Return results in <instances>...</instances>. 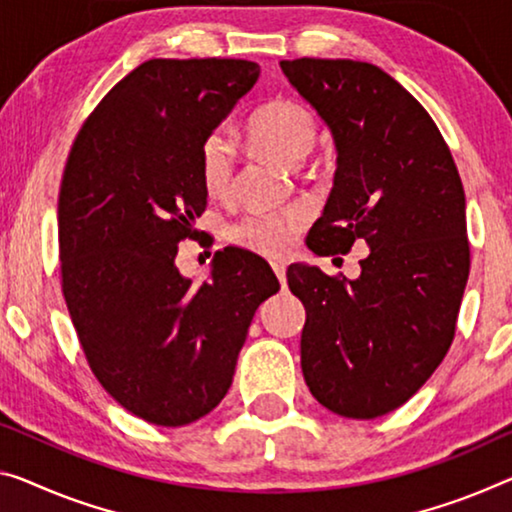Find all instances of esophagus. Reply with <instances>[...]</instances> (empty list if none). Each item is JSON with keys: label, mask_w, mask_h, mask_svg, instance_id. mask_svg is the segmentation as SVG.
Here are the masks:
<instances>
[{"label": "esophagus", "mask_w": 512, "mask_h": 512, "mask_svg": "<svg viewBox=\"0 0 512 512\" xmlns=\"http://www.w3.org/2000/svg\"><path fill=\"white\" fill-rule=\"evenodd\" d=\"M272 270H274V274H277V279L281 281V286H286V265L274 263V265H272Z\"/></svg>", "instance_id": "obj_1"}]
</instances>
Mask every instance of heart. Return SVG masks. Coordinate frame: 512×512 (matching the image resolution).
<instances>
[{
  "mask_svg": "<svg viewBox=\"0 0 512 512\" xmlns=\"http://www.w3.org/2000/svg\"><path fill=\"white\" fill-rule=\"evenodd\" d=\"M320 128L316 114L302 102L281 98L265 105L249 123V141L258 153L295 169L318 146ZM199 176L203 190L224 199L233 190L235 146L226 130H210L199 146ZM309 222L304 208L281 212L254 210L229 226V240L235 247L265 258L286 256L297 235Z\"/></svg>",
  "mask_w": 512,
  "mask_h": 512,
  "instance_id": "obj_1",
  "label": "heart"
}]
</instances>
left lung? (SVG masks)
I'll list each match as a JSON object with an SVG mask.
<instances>
[{
  "label": "left lung",
  "instance_id": "obj_1",
  "mask_svg": "<svg viewBox=\"0 0 512 512\" xmlns=\"http://www.w3.org/2000/svg\"><path fill=\"white\" fill-rule=\"evenodd\" d=\"M281 70L338 151L306 245L318 256L371 247L352 281L288 267L306 309L302 373L329 412L375 419L407 403L453 343L469 277L465 187L432 116L382 68L302 57Z\"/></svg>",
  "mask_w": 512,
  "mask_h": 512
}]
</instances>
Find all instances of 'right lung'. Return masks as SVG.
<instances>
[{
    "label": "right lung",
    "mask_w": 512,
    "mask_h": 512,
    "mask_svg": "<svg viewBox=\"0 0 512 512\" xmlns=\"http://www.w3.org/2000/svg\"><path fill=\"white\" fill-rule=\"evenodd\" d=\"M247 59H151L86 116L59 190V270L86 364L116 403L164 428L222 403L251 318L279 290L261 256L176 267L208 192L199 146L258 80Z\"/></svg>",
    "instance_id": "add662e5"
}]
</instances>
